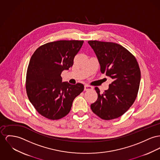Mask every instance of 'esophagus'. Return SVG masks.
<instances>
[{
	"label": "esophagus",
	"mask_w": 160,
	"mask_h": 160,
	"mask_svg": "<svg viewBox=\"0 0 160 160\" xmlns=\"http://www.w3.org/2000/svg\"><path fill=\"white\" fill-rule=\"evenodd\" d=\"M93 87L91 85H87V84H85L84 85V90L85 91H88V90H93Z\"/></svg>",
	"instance_id": "obj_1"
}]
</instances>
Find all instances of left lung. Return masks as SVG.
Returning a JSON list of instances; mask_svg holds the SVG:
<instances>
[{
	"label": "left lung",
	"mask_w": 160,
	"mask_h": 160,
	"mask_svg": "<svg viewBox=\"0 0 160 160\" xmlns=\"http://www.w3.org/2000/svg\"><path fill=\"white\" fill-rule=\"evenodd\" d=\"M100 64V70L113 79L90 107L97 116L110 120L122 116L132 106L138 92L141 72L135 57L117 43L89 41Z\"/></svg>",
	"instance_id": "8db88e82"
}]
</instances>
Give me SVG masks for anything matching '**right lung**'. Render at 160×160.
Masks as SVG:
<instances>
[{"label":"right lung","mask_w":160,"mask_h":160,"mask_svg":"<svg viewBox=\"0 0 160 160\" xmlns=\"http://www.w3.org/2000/svg\"><path fill=\"white\" fill-rule=\"evenodd\" d=\"M83 41H58L39 47L30 59L26 90L32 106L42 116L56 120L66 116L73 101L84 88L82 84L62 82L61 73L73 65Z\"/></svg>","instance_id":"right-lung-1"}]
</instances>
